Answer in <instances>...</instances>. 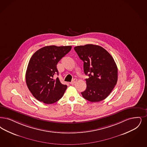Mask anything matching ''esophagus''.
<instances>
[{
	"label": "esophagus",
	"instance_id": "34e87169",
	"mask_svg": "<svg viewBox=\"0 0 147 147\" xmlns=\"http://www.w3.org/2000/svg\"><path fill=\"white\" fill-rule=\"evenodd\" d=\"M77 82V79H73L71 82H69L70 83V84H71V85H73V84H74V83H76V82Z\"/></svg>",
	"mask_w": 147,
	"mask_h": 147
}]
</instances>
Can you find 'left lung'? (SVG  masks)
I'll use <instances>...</instances> for the list:
<instances>
[{
    "instance_id": "obj_1",
    "label": "left lung",
    "mask_w": 147,
    "mask_h": 147,
    "mask_svg": "<svg viewBox=\"0 0 147 147\" xmlns=\"http://www.w3.org/2000/svg\"><path fill=\"white\" fill-rule=\"evenodd\" d=\"M84 62L86 89L82 97L91 102H98L111 94L117 81V68L111 54L98 45L87 44L74 47Z\"/></svg>"
}]
</instances>
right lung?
Listing matches in <instances>:
<instances>
[{
	"instance_id": "right-lung-1",
	"label": "right lung",
	"mask_w": 147,
	"mask_h": 147,
	"mask_svg": "<svg viewBox=\"0 0 147 147\" xmlns=\"http://www.w3.org/2000/svg\"><path fill=\"white\" fill-rule=\"evenodd\" d=\"M71 46L55 45L42 47L30 59L26 73L27 87L36 100L45 104H53L60 100L67 86L61 84L56 65L71 51Z\"/></svg>"
}]
</instances>
